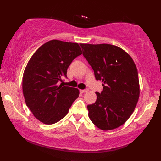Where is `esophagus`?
<instances>
[{
  "instance_id": "esophagus-1",
  "label": "esophagus",
  "mask_w": 161,
  "mask_h": 161,
  "mask_svg": "<svg viewBox=\"0 0 161 161\" xmlns=\"http://www.w3.org/2000/svg\"><path fill=\"white\" fill-rule=\"evenodd\" d=\"M88 91V88H85V89H83V90H80V92L81 93H87V92Z\"/></svg>"
}]
</instances>
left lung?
I'll use <instances>...</instances> for the list:
<instances>
[{
    "label": "left lung",
    "mask_w": 161,
    "mask_h": 161,
    "mask_svg": "<svg viewBox=\"0 0 161 161\" xmlns=\"http://www.w3.org/2000/svg\"><path fill=\"white\" fill-rule=\"evenodd\" d=\"M80 45L96 80L103 82V90L96 92V102L87 106L88 117L104 131L118 128L131 115L138 101L140 86L134 61L125 50L111 44Z\"/></svg>",
    "instance_id": "left-lung-1"
}]
</instances>
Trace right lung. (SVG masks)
<instances>
[{"label":"right lung","instance_id":"right-lung-1","mask_svg":"<svg viewBox=\"0 0 161 161\" xmlns=\"http://www.w3.org/2000/svg\"><path fill=\"white\" fill-rule=\"evenodd\" d=\"M81 53L77 43L51 40L30 58L23 73V93L26 105L41 122H59L79 97L77 88L57 83L67 78L68 68Z\"/></svg>","mask_w":161,"mask_h":161}]
</instances>
